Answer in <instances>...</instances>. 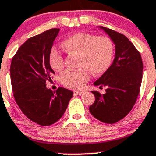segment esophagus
Returning <instances> with one entry per match:
<instances>
[{"mask_svg":"<svg viewBox=\"0 0 156 156\" xmlns=\"http://www.w3.org/2000/svg\"><path fill=\"white\" fill-rule=\"evenodd\" d=\"M84 94V91H81V90H75L74 91V94L75 95H77V96H80L81 95V94Z\"/></svg>","mask_w":156,"mask_h":156,"instance_id":"1","label":"esophagus"}]
</instances>
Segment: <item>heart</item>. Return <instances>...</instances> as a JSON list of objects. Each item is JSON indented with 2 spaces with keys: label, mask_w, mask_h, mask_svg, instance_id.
I'll return each instance as SVG.
<instances>
[{
  "label": "heart",
  "mask_w": 156,
  "mask_h": 156,
  "mask_svg": "<svg viewBox=\"0 0 156 156\" xmlns=\"http://www.w3.org/2000/svg\"><path fill=\"white\" fill-rule=\"evenodd\" d=\"M61 46L68 54L78 55V69L66 70L61 77L62 84L69 88H81L89 79L90 72L94 75H103L112 64L114 47L107 37L78 32L66 37ZM49 63L56 72L64 67L63 56L55 48L50 50Z\"/></svg>",
  "instance_id": "heart-1"
}]
</instances>
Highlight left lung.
Returning a JSON list of instances; mask_svg holds the SVG:
<instances>
[{
    "label": "left lung",
    "instance_id": "1",
    "mask_svg": "<svg viewBox=\"0 0 156 156\" xmlns=\"http://www.w3.org/2000/svg\"><path fill=\"white\" fill-rule=\"evenodd\" d=\"M115 45V56L108 69L94 82L95 86L107 87L106 94L92 91L95 101L90 106L91 115L100 122L114 124L122 120L134 106L143 78L142 58L127 37L100 26Z\"/></svg>",
    "mask_w": 156,
    "mask_h": 156
}]
</instances>
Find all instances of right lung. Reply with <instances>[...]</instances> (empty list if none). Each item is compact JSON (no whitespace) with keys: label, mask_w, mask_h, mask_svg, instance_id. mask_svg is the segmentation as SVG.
<instances>
[{"label":"right lung","mask_w":156,"mask_h":156,"mask_svg":"<svg viewBox=\"0 0 156 156\" xmlns=\"http://www.w3.org/2000/svg\"><path fill=\"white\" fill-rule=\"evenodd\" d=\"M59 29H51L28 39L12 59L10 79L17 105L31 121L49 126L63 115L73 92L59 87L48 89L54 71L49 63V53Z\"/></svg>","instance_id":"1"}]
</instances>
